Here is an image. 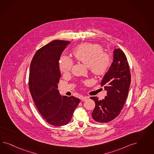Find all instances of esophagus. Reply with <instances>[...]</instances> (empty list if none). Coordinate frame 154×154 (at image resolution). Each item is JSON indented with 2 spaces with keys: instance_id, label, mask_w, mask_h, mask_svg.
I'll return each instance as SVG.
<instances>
[{
  "instance_id": "34e87169",
  "label": "esophagus",
  "mask_w": 154,
  "mask_h": 154,
  "mask_svg": "<svg viewBox=\"0 0 154 154\" xmlns=\"http://www.w3.org/2000/svg\"><path fill=\"white\" fill-rule=\"evenodd\" d=\"M88 98V97H82L81 98V99L82 101H84H84H86Z\"/></svg>"
}]
</instances>
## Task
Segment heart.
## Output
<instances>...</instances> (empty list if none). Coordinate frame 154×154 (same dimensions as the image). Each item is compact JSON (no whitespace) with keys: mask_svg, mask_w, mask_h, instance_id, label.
<instances>
[{"mask_svg":"<svg viewBox=\"0 0 154 154\" xmlns=\"http://www.w3.org/2000/svg\"><path fill=\"white\" fill-rule=\"evenodd\" d=\"M73 55L76 60L88 66L90 72L95 75L106 74L112 64L111 55L103 52L102 47L97 44L87 43L81 45L73 51ZM73 64L69 57L61 56L59 63L61 73L63 75H69Z\"/></svg>","mask_w":154,"mask_h":154,"instance_id":"b5f03b06","label":"heart"}]
</instances>
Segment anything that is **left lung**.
<instances>
[{
  "label": "left lung",
  "mask_w": 154,
  "mask_h": 154,
  "mask_svg": "<svg viewBox=\"0 0 154 154\" xmlns=\"http://www.w3.org/2000/svg\"><path fill=\"white\" fill-rule=\"evenodd\" d=\"M131 75L128 60L120 48L114 50L113 61L109 69L101 82L107 90V96L103 100L92 97L95 107L91 116L100 123H106L115 119L121 112L128 95Z\"/></svg>",
  "instance_id": "obj_1"
}]
</instances>
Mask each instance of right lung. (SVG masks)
I'll return each mask as SVG.
<instances>
[{"label": "right lung", "mask_w": 154, "mask_h": 154, "mask_svg": "<svg viewBox=\"0 0 154 154\" xmlns=\"http://www.w3.org/2000/svg\"><path fill=\"white\" fill-rule=\"evenodd\" d=\"M69 41L55 40L39 48L30 64L29 86L38 111L53 126L70 122L80 102L73 96H61L57 84L61 77L59 61Z\"/></svg>", "instance_id": "right-lung-1"}]
</instances>
